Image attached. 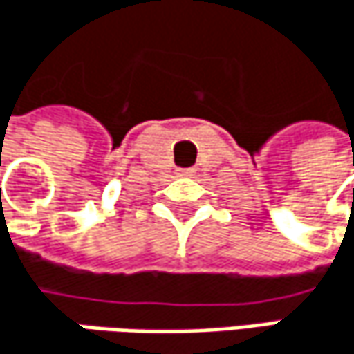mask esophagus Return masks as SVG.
Returning a JSON list of instances; mask_svg holds the SVG:
<instances>
[{
  "mask_svg": "<svg viewBox=\"0 0 354 354\" xmlns=\"http://www.w3.org/2000/svg\"><path fill=\"white\" fill-rule=\"evenodd\" d=\"M178 176H194V170H192V168H184V170H178Z\"/></svg>",
  "mask_w": 354,
  "mask_h": 354,
  "instance_id": "obj_1",
  "label": "esophagus"
}]
</instances>
